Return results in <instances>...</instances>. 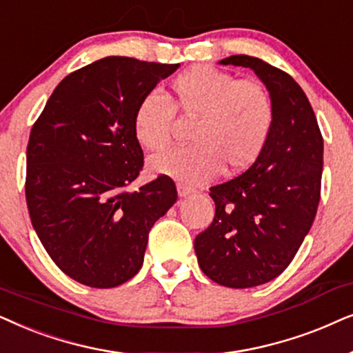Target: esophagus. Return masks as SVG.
<instances>
[{
  "label": "esophagus",
  "instance_id": "34e87169",
  "mask_svg": "<svg viewBox=\"0 0 353 353\" xmlns=\"http://www.w3.org/2000/svg\"><path fill=\"white\" fill-rule=\"evenodd\" d=\"M192 192L194 190H192L190 187H187L184 184H177V194H179V196H187V195H190Z\"/></svg>",
  "mask_w": 353,
  "mask_h": 353
}]
</instances>
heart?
Returning a JSON list of instances; mask_svg holds the SVG:
<instances>
[{
	"mask_svg": "<svg viewBox=\"0 0 353 353\" xmlns=\"http://www.w3.org/2000/svg\"><path fill=\"white\" fill-rule=\"evenodd\" d=\"M174 111L196 117L194 147L150 159V171L185 184L208 181L221 171H242L256 161L270 137L274 105L265 83L239 79L210 65H194L174 79L171 101L145 95L134 114V135L147 152H163L172 142Z\"/></svg>",
	"mask_w": 353,
	"mask_h": 353,
	"instance_id": "b5f03b06",
	"label": "heart"
}]
</instances>
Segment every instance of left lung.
Wrapping results in <instances>:
<instances>
[{"instance_id": "obj_1", "label": "left lung", "mask_w": 353, "mask_h": 353, "mask_svg": "<svg viewBox=\"0 0 353 353\" xmlns=\"http://www.w3.org/2000/svg\"><path fill=\"white\" fill-rule=\"evenodd\" d=\"M219 63L253 69L274 105L261 154L245 172L210 187L213 223L195 237L201 271L225 288L247 289L278 278L312 228L321 196L323 135L288 72L247 54Z\"/></svg>"}]
</instances>
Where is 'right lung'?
<instances>
[{
	"label": "right lung",
	"mask_w": 353,
	"mask_h": 353,
	"mask_svg": "<svg viewBox=\"0 0 353 353\" xmlns=\"http://www.w3.org/2000/svg\"><path fill=\"white\" fill-rule=\"evenodd\" d=\"M179 64L108 56L64 77L27 145L26 200L37 236L64 274L110 289L137 274L148 232L176 203L171 177L129 190L143 168L134 114Z\"/></svg>",
	"instance_id": "add662e5"
}]
</instances>
